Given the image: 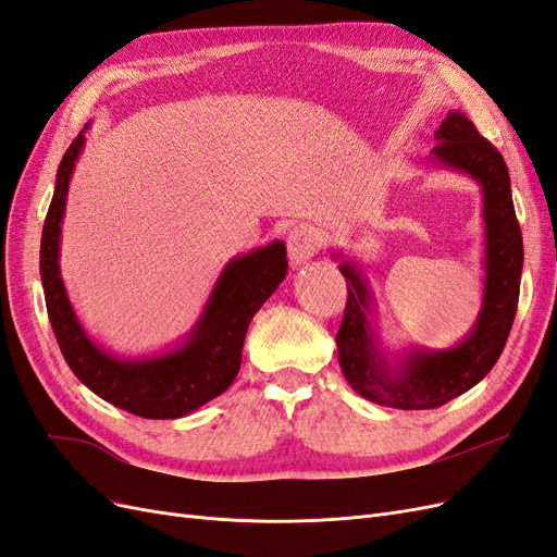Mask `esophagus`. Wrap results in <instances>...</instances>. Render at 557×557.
<instances>
[{
	"instance_id": "1",
	"label": "esophagus",
	"mask_w": 557,
	"mask_h": 557,
	"mask_svg": "<svg viewBox=\"0 0 557 557\" xmlns=\"http://www.w3.org/2000/svg\"><path fill=\"white\" fill-rule=\"evenodd\" d=\"M320 246H323V234L309 223L295 225L288 234V258L295 267L307 264L320 250Z\"/></svg>"
}]
</instances>
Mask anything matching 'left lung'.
<instances>
[{"instance_id": "left-lung-1", "label": "left lung", "mask_w": 557, "mask_h": 557, "mask_svg": "<svg viewBox=\"0 0 557 557\" xmlns=\"http://www.w3.org/2000/svg\"><path fill=\"white\" fill-rule=\"evenodd\" d=\"M432 162L474 178L483 193V301L474 327L450 348L416 346L387 358L376 332V305L360 264L342 260L348 299L336 350L346 381L360 397L393 409H436L474 387L499 360L518 309L522 237L511 178L499 150L460 111H448L434 132Z\"/></svg>"}]
</instances>
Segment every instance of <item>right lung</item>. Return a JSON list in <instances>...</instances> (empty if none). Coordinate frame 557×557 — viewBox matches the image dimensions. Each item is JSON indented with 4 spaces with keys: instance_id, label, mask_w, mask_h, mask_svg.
Segmentation results:
<instances>
[{
    "instance_id": "add662e5",
    "label": "right lung",
    "mask_w": 557,
    "mask_h": 557,
    "mask_svg": "<svg viewBox=\"0 0 557 557\" xmlns=\"http://www.w3.org/2000/svg\"><path fill=\"white\" fill-rule=\"evenodd\" d=\"M86 129L88 125L66 148L58 166L55 193L41 234L39 272L50 327L66 364L95 395L141 418H183L223 395L237 379L250 320L288 274L285 244L272 242L232 258L218 276L205 311L178 346L134 360L113 356L83 330L60 276V225Z\"/></svg>"
}]
</instances>
